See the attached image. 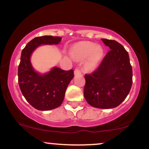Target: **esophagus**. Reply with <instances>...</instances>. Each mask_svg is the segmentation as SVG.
<instances>
[{"label":"esophagus","mask_w":149,"mask_h":149,"mask_svg":"<svg viewBox=\"0 0 149 149\" xmlns=\"http://www.w3.org/2000/svg\"><path fill=\"white\" fill-rule=\"evenodd\" d=\"M81 74V71L80 70H79V69H75L74 74L77 75V74Z\"/></svg>","instance_id":"esophagus-1"}]
</instances>
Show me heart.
Returning a JSON list of instances; mask_svg holds the SVG:
<instances>
[{
  "instance_id": "heart-1",
  "label": "heart",
  "mask_w": 149,
  "mask_h": 149,
  "mask_svg": "<svg viewBox=\"0 0 149 149\" xmlns=\"http://www.w3.org/2000/svg\"><path fill=\"white\" fill-rule=\"evenodd\" d=\"M72 55L75 59L85 60V67L87 70L97 68L103 57L104 52L101 46L89 41L77 42L72 47Z\"/></svg>"
}]
</instances>
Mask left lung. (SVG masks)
<instances>
[{
    "label": "left lung",
    "instance_id": "8db88e82",
    "mask_svg": "<svg viewBox=\"0 0 149 149\" xmlns=\"http://www.w3.org/2000/svg\"><path fill=\"white\" fill-rule=\"evenodd\" d=\"M102 40L111 51L96 70L85 75L84 97L91 107L113 109L126 98L131 89L132 68L123 45L116 40Z\"/></svg>",
    "mask_w": 149,
    "mask_h": 149
}]
</instances>
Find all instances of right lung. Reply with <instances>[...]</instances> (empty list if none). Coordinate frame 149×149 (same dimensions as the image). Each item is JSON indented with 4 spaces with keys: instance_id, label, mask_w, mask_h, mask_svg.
<instances>
[{
    "instance_id": "1",
    "label": "right lung",
    "mask_w": 149,
    "mask_h": 149,
    "mask_svg": "<svg viewBox=\"0 0 149 149\" xmlns=\"http://www.w3.org/2000/svg\"><path fill=\"white\" fill-rule=\"evenodd\" d=\"M61 40L60 36H38L30 40L22 52L17 72L19 88L28 102L38 111H50L62 104L74 71L54 66L41 74L34 70L30 58L38 47L58 45Z\"/></svg>"
}]
</instances>
